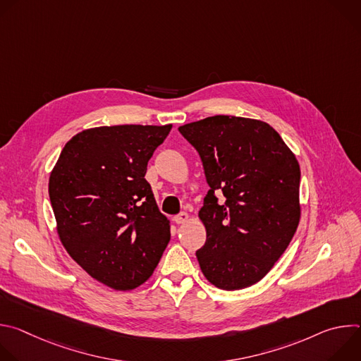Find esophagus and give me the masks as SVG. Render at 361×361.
Returning a JSON list of instances; mask_svg holds the SVG:
<instances>
[{
	"mask_svg": "<svg viewBox=\"0 0 361 361\" xmlns=\"http://www.w3.org/2000/svg\"><path fill=\"white\" fill-rule=\"evenodd\" d=\"M188 214L187 213H180L178 216H176L173 220H174V223L176 224H184V223H187L188 221Z\"/></svg>",
	"mask_w": 361,
	"mask_h": 361,
	"instance_id": "34e87169",
	"label": "esophagus"
}]
</instances>
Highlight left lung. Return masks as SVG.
Listing matches in <instances>:
<instances>
[{"instance_id": "obj_1", "label": "left lung", "mask_w": 361, "mask_h": 361, "mask_svg": "<svg viewBox=\"0 0 361 361\" xmlns=\"http://www.w3.org/2000/svg\"><path fill=\"white\" fill-rule=\"evenodd\" d=\"M178 131L200 154L210 185L198 213L207 231L195 251L200 269L219 288L250 287L273 269L297 230L298 161L264 121L214 116Z\"/></svg>"}]
</instances>
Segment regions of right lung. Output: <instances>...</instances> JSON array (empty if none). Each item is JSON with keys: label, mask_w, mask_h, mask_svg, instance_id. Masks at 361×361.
Here are the masks:
<instances>
[{"label": "right lung", "mask_w": 361, "mask_h": 361, "mask_svg": "<svg viewBox=\"0 0 361 361\" xmlns=\"http://www.w3.org/2000/svg\"><path fill=\"white\" fill-rule=\"evenodd\" d=\"M169 126H113L78 133L51 171L60 240L92 279L114 290L147 281L170 241V221L144 178Z\"/></svg>", "instance_id": "right-lung-1"}]
</instances>
